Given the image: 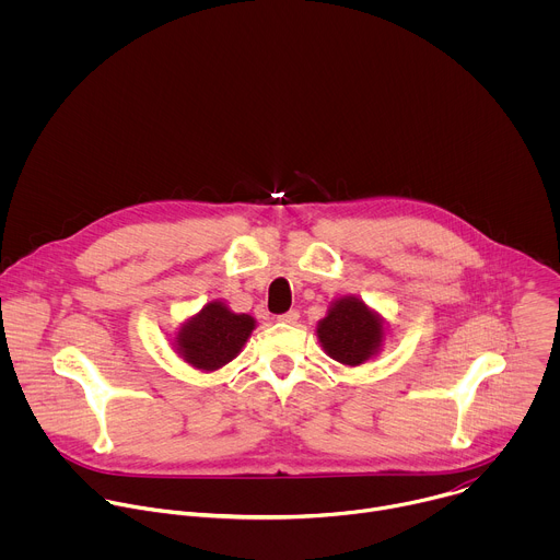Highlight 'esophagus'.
I'll return each instance as SVG.
<instances>
[{"mask_svg":"<svg viewBox=\"0 0 560 560\" xmlns=\"http://www.w3.org/2000/svg\"><path fill=\"white\" fill-rule=\"evenodd\" d=\"M279 322H283V324H296V322H299V312H296V310H288V312L279 314Z\"/></svg>","mask_w":560,"mask_h":560,"instance_id":"34e87169","label":"esophagus"}]
</instances>
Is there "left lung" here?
I'll use <instances>...</instances> for the list:
<instances>
[{
	"instance_id": "obj_1",
	"label": "left lung",
	"mask_w": 560,
	"mask_h": 560,
	"mask_svg": "<svg viewBox=\"0 0 560 560\" xmlns=\"http://www.w3.org/2000/svg\"><path fill=\"white\" fill-rule=\"evenodd\" d=\"M316 337L330 359L343 365H361L381 348L383 318L361 299L343 296L318 322Z\"/></svg>"
}]
</instances>
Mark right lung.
Here are the masks:
<instances>
[{"mask_svg":"<svg viewBox=\"0 0 560 560\" xmlns=\"http://www.w3.org/2000/svg\"><path fill=\"white\" fill-rule=\"evenodd\" d=\"M253 330L250 314H234L225 303L210 301L182 326L175 348L192 368L212 372L242 352Z\"/></svg>","mask_w":560,"mask_h":560,"instance_id":"add662e5","label":"right lung"}]
</instances>
